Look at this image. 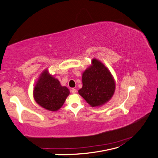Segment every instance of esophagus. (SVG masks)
Wrapping results in <instances>:
<instances>
[{"instance_id":"34e87169","label":"esophagus","mask_w":158,"mask_h":158,"mask_svg":"<svg viewBox=\"0 0 158 158\" xmlns=\"http://www.w3.org/2000/svg\"><path fill=\"white\" fill-rule=\"evenodd\" d=\"M77 89H74V88H73L72 89H71V92H72V94H76L77 93Z\"/></svg>"}]
</instances>
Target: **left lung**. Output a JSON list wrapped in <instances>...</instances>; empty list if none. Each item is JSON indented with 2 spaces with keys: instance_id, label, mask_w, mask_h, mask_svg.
Instances as JSON below:
<instances>
[{
  "instance_id": "8db88e82",
  "label": "left lung",
  "mask_w": 158,
  "mask_h": 158,
  "mask_svg": "<svg viewBox=\"0 0 158 158\" xmlns=\"http://www.w3.org/2000/svg\"><path fill=\"white\" fill-rule=\"evenodd\" d=\"M83 87L79 94L91 107H98L107 103L114 95V79L107 68L95 59L92 65L84 71Z\"/></svg>"
}]
</instances>
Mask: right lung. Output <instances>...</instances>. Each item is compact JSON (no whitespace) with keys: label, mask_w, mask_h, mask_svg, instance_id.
Here are the masks:
<instances>
[{"label":"right lung","mask_w":158,"mask_h":158,"mask_svg":"<svg viewBox=\"0 0 158 158\" xmlns=\"http://www.w3.org/2000/svg\"><path fill=\"white\" fill-rule=\"evenodd\" d=\"M69 90L60 85L58 79L43 71L35 86L34 99L39 106L46 110L55 111L62 107Z\"/></svg>","instance_id":"obj_1"}]
</instances>
